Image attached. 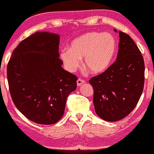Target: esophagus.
Here are the masks:
<instances>
[{
	"label": "esophagus",
	"instance_id": "esophagus-1",
	"mask_svg": "<svg viewBox=\"0 0 154 154\" xmlns=\"http://www.w3.org/2000/svg\"><path fill=\"white\" fill-rule=\"evenodd\" d=\"M85 83V81L84 80V79H81V78H79V79H77V86H80V85H82V84Z\"/></svg>",
	"mask_w": 154,
	"mask_h": 154
}]
</instances>
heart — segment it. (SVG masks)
<instances>
[{"mask_svg": "<svg viewBox=\"0 0 154 154\" xmlns=\"http://www.w3.org/2000/svg\"><path fill=\"white\" fill-rule=\"evenodd\" d=\"M116 39L109 33L90 32L72 41L69 48L61 51L60 57L65 69L74 72L79 67L81 59L83 65L93 74L106 71L115 56Z\"/></svg>", "mask_w": 154, "mask_h": 154, "instance_id": "1", "label": "heart"}]
</instances>
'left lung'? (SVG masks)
<instances>
[{
  "mask_svg": "<svg viewBox=\"0 0 154 154\" xmlns=\"http://www.w3.org/2000/svg\"><path fill=\"white\" fill-rule=\"evenodd\" d=\"M116 32L117 31L114 29ZM116 61L103 73L89 80L94 90L95 112L107 122L119 121L136 106L143 92L145 65L143 56L128 34L119 31Z\"/></svg>",
  "mask_w": 154,
  "mask_h": 154,
  "instance_id": "obj_1",
  "label": "left lung"
}]
</instances>
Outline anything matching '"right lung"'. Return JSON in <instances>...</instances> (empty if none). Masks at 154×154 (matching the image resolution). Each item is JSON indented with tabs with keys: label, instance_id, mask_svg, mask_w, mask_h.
I'll list each match as a JSON object with an SVG mask.
<instances>
[{
	"label": "right lung",
	"instance_id": "1",
	"mask_svg": "<svg viewBox=\"0 0 154 154\" xmlns=\"http://www.w3.org/2000/svg\"><path fill=\"white\" fill-rule=\"evenodd\" d=\"M59 45L58 35L35 32L18 45L8 63L13 103L27 119L38 124L58 122L68 95L77 88L76 75L61 67Z\"/></svg>",
	"mask_w": 154,
	"mask_h": 154
}]
</instances>
